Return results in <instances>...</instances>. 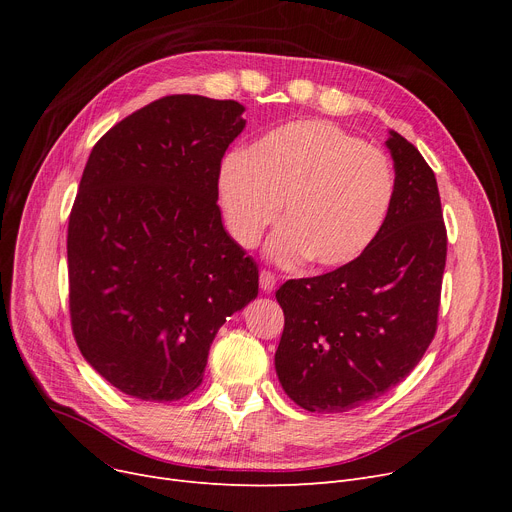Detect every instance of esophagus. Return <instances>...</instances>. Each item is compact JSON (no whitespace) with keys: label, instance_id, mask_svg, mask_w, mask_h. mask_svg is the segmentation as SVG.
Listing matches in <instances>:
<instances>
[{"label":"esophagus","instance_id":"34e87169","mask_svg":"<svg viewBox=\"0 0 512 512\" xmlns=\"http://www.w3.org/2000/svg\"><path fill=\"white\" fill-rule=\"evenodd\" d=\"M276 282H278V278H276V274H272L270 270H263V272L259 274V286H261L263 292H272V290L276 288Z\"/></svg>","mask_w":512,"mask_h":512}]
</instances>
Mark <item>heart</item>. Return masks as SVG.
Returning a JSON list of instances; mask_svg holds the SVG:
<instances>
[{
    "label": "heart",
    "mask_w": 512,
    "mask_h": 512,
    "mask_svg": "<svg viewBox=\"0 0 512 512\" xmlns=\"http://www.w3.org/2000/svg\"><path fill=\"white\" fill-rule=\"evenodd\" d=\"M390 157L328 120H294L224 157L218 197L232 238L259 245L284 203L270 242L280 265L309 259L338 270L361 259L384 232L396 201Z\"/></svg>",
    "instance_id": "1"
}]
</instances>
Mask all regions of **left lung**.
<instances>
[{
    "instance_id": "1",
    "label": "left lung",
    "mask_w": 512,
    "mask_h": 512,
    "mask_svg": "<svg viewBox=\"0 0 512 512\" xmlns=\"http://www.w3.org/2000/svg\"><path fill=\"white\" fill-rule=\"evenodd\" d=\"M396 201L375 245L334 272L288 280L276 299L284 332L276 371L311 413L380 398L417 367L438 330L446 226L434 170L390 130Z\"/></svg>"
}]
</instances>
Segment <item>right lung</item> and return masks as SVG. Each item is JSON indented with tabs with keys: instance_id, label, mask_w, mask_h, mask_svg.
<instances>
[{
	"instance_id": "1",
	"label": "right lung",
	"mask_w": 512,
	"mask_h": 512,
	"mask_svg": "<svg viewBox=\"0 0 512 512\" xmlns=\"http://www.w3.org/2000/svg\"><path fill=\"white\" fill-rule=\"evenodd\" d=\"M242 112L232 99L168 95L89 155L68 222L70 324L87 363L128 396L191 394L226 317L257 297V263L218 205Z\"/></svg>"
}]
</instances>
